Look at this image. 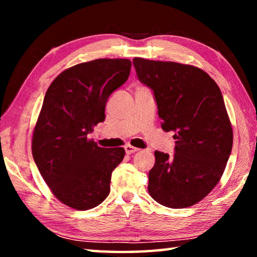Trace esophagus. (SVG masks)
<instances>
[{
  "label": "esophagus",
  "instance_id": "1",
  "mask_svg": "<svg viewBox=\"0 0 257 257\" xmlns=\"http://www.w3.org/2000/svg\"><path fill=\"white\" fill-rule=\"evenodd\" d=\"M124 151L127 154H133V153H135V152H138L139 149H137V147H134L132 145H125Z\"/></svg>",
  "mask_w": 257,
  "mask_h": 257
}]
</instances>
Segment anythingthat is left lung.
Returning <instances> with one entry per match:
<instances>
[{
	"mask_svg": "<svg viewBox=\"0 0 257 257\" xmlns=\"http://www.w3.org/2000/svg\"><path fill=\"white\" fill-rule=\"evenodd\" d=\"M142 84L153 90L164 132H173L175 154L155 151L149 193L171 208L189 207L214 188L232 149V128L221 90L202 69L135 58Z\"/></svg>",
	"mask_w": 257,
	"mask_h": 257,
	"instance_id": "1",
	"label": "left lung"
}]
</instances>
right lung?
<instances>
[{
	"mask_svg": "<svg viewBox=\"0 0 257 257\" xmlns=\"http://www.w3.org/2000/svg\"><path fill=\"white\" fill-rule=\"evenodd\" d=\"M128 59H97L67 69L45 94L33 134V156L43 179L60 202L89 210L110 194L112 171L122 147L103 149L87 135L105 119L110 95L127 81Z\"/></svg>",
	"mask_w": 257,
	"mask_h": 257,
	"instance_id": "right-lung-1",
	"label": "right lung"
}]
</instances>
